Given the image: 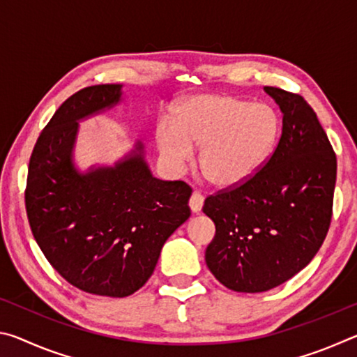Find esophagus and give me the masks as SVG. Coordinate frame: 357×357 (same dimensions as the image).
<instances>
[{
    "label": "esophagus",
    "mask_w": 357,
    "mask_h": 357,
    "mask_svg": "<svg viewBox=\"0 0 357 357\" xmlns=\"http://www.w3.org/2000/svg\"><path fill=\"white\" fill-rule=\"evenodd\" d=\"M204 203V197L202 195L200 192H193L190 200H189V206L193 211V213H200Z\"/></svg>",
    "instance_id": "obj_1"
}]
</instances>
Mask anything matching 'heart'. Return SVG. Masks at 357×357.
I'll return each mask as SVG.
<instances>
[{"instance_id":"b5f03b06","label":"heart","mask_w":357,"mask_h":357,"mask_svg":"<svg viewBox=\"0 0 357 357\" xmlns=\"http://www.w3.org/2000/svg\"><path fill=\"white\" fill-rule=\"evenodd\" d=\"M279 138L273 107L229 94L192 96L178 107L174 123L160 121L155 130L162 159L183 170L202 148L204 179L219 189L250 181L269 159Z\"/></svg>"}]
</instances>
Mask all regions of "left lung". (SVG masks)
I'll return each mask as SVG.
<instances>
[{"instance_id":"1","label":"left lung","mask_w":357,"mask_h":357,"mask_svg":"<svg viewBox=\"0 0 357 357\" xmlns=\"http://www.w3.org/2000/svg\"><path fill=\"white\" fill-rule=\"evenodd\" d=\"M283 113L282 135L245 184L204 200L215 225L206 264L222 285L261 293L304 269L328 234L337 157L315 112L299 94L264 86Z\"/></svg>"}]
</instances>
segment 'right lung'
Returning <instances> with one entry per match:
<instances>
[{
  "label": "right lung",
  "instance_id": "add662e5",
  "mask_svg": "<svg viewBox=\"0 0 357 357\" xmlns=\"http://www.w3.org/2000/svg\"><path fill=\"white\" fill-rule=\"evenodd\" d=\"M121 84H94L63 102L28 167L25 206L36 243L82 291L124 298L154 273L160 250L190 217L184 181L151 174L143 146L114 167L82 174L72 164L78 119L118 104Z\"/></svg>",
  "mask_w": 357,
  "mask_h": 357
}]
</instances>
